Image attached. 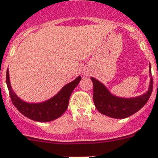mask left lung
Listing matches in <instances>:
<instances>
[{"mask_svg": "<svg viewBox=\"0 0 158 158\" xmlns=\"http://www.w3.org/2000/svg\"><path fill=\"white\" fill-rule=\"evenodd\" d=\"M150 68V72L151 73V66ZM91 80L93 83V101L96 109L103 115L111 118H124L136 113L147 103L153 91L152 77L147 93L131 99L119 98L112 96L99 81L93 77Z\"/></svg>", "mask_w": 158, "mask_h": 158, "instance_id": "left-lung-1", "label": "left lung"}]
</instances>
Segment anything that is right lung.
Masks as SVG:
<instances>
[{
    "instance_id": "1",
    "label": "right lung",
    "mask_w": 158,
    "mask_h": 158,
    "mask_svg": "<svg viewBox=\"0 0 158 158\" xmlns=\"http://www.w3.org/2000/svg\"><path fill=\"white\" fill-rule=\"evenodd\" d=\"M80 76L64 86L62 90L51 100L40 104H27L17 97L9 82L8 69L6 72V83L12 104L19 112L27 118L38 122H49L59 118L66 111L71 93L80 82Z\"/></svg>"
}]
</instances>
